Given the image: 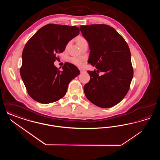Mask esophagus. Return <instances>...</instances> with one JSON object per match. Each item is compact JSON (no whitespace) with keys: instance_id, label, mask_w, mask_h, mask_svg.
<instances>
[{"instance_id":"obj_1","label":"esophagus","mask_w":160,"mask_h":160,"mask_svg":"<svg viewBox=\"0 0 160 160\" xmlns=\"http://www.w3.org/2000/svg\"><path fill=\"white\" fill-rule=\"evenodd\" d=\"M80 73H84V72H86V71L84 70L83 69H80Z\"/></svg>"}]
</instances>
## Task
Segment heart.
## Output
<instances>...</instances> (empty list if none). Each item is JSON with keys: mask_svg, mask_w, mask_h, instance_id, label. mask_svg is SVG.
Wrapping results in <instances>:
<instances>
[{"mask_svg": "<svg viewBox=\"0 0 160 160\" xmlns=\"http://www.w3.org/2000/svg\"><path fill=\"white\" fill-rule=\"evenodd\" d=\"M85 39H84L82 37H80L78 38L77 40V42H83L85 41ZM70 61L71 62V63H72L74 65H76L77 67H82L83 65V61L80 59V58H71L70 59Z\"/></svg>", "mask_w": 160, "mask_h": 160, "instance_id": "1", "label": "heart"}]
</instances>
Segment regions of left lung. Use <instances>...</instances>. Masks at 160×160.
I'll list each match as a JSON object with an SVG mask.
<instances>
[{
  "label": "left lung",
  "mask_w": 160,
  "mask_h": 160,
  "mask_svg": "<svg viewBox=\"0 0 160 160\" xmlns=\"http://www.w3.org/2000/svg\"><path fill=\"white\" fill-rule=\"evenodd\" d=\"M80 29L89 44L88 62L97 69L88 71L91 79L84 86L85 95L97 106H114L127 95L133 77L129 47L108 25L81 26ZM99 72L105 74L99 77Z\"/></svg>",
  "instance_id": "8db88e82"
}]
</instances>
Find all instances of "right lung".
Segmentation results:
<instances>
[{
    "label": "right lung",
    "instance_id": "add662e5",
    "mask_svg": "<svg viewBox=\"0 0 160 160\" xmlns=\"http://www.w3.org/2000/svg\"><path fill=\"white\" fill-rule=\"evenodd\" d=\"M79 33L76 26L48 24L27 42L22 53L20 75L32 99L48 104L65 96L69 82L80 74V71L73 64L66 63L60 71L54 62L56 54L62 53Z\"/></svg>",
    "mask_w": 160,
    "mask_h": 160
}]
</instances>
